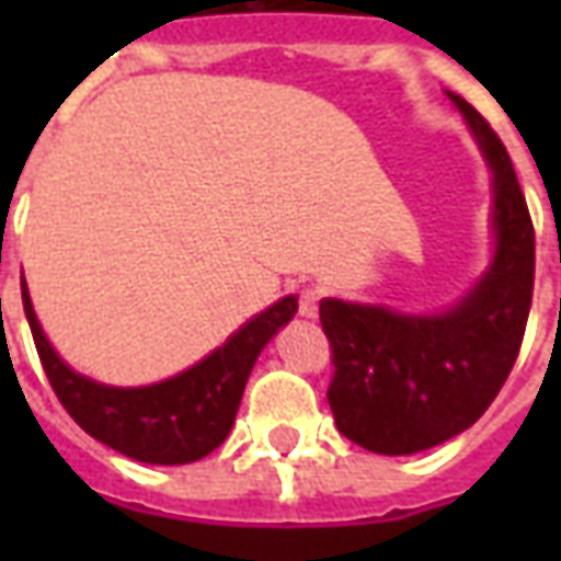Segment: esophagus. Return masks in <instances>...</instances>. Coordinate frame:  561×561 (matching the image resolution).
<instances>
[{
	"label": "esophagus",
	"instance_id": "esophagus-1",
	"mask_svg": "<svg viewBox=\"0 0 561 561\" xmlns=\"http://www.w3.org/2000/svg\"><path fill=\"white\" fill-rule=\"evenodd\" d=\"M318 300H321V291H318V288H304V291H300V316L316 318Z\"/></svg>",
	"mask_w": 561,
	"mask_h": 561
}]
</instances>
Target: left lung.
Listing matches in <instances>:
<instances>
[{
	"label": "left lung",
	"instance_id": "8db88e82",
	"mask_svg": "<svg viewBox=\"0 0 561 561\" xmlns=\"http://www.w3.org/2000/svg\"><path fill=\"white\" fill-rule=\"evenodd\" d=\"M493 168L495 257L445 316L321 300L330 342L328 402L336 426L373 454H417L478 421L514 369L535 285V228L505 144L469 102L450 95Z\"/></svg>",
	"mask_w": 561,
	"mask_h": 561
}]
</instances>
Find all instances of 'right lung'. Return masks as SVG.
<instances>
[{
  "instance_id": "obj_1",
  "label": "right lung",
  "mask_w": 561,
  "mask_h": 561,
  "mask_svg": "<svg viewBox=\"0 0 561 561\" xmlns=\"http://www.w3.org/2000/svg\"><path fill=\"white\" fill-rule=\"evenodd\" d=\"M23 309L47 381L80 430L138 462L183 466L213 454L228 438L257 354L294 318L297 297L273 304L201 364L149 388H104L62 364L32 312L26 282Z\"/></svg>"
}]
</instances>
